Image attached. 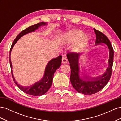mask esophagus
Instances as JSON below:
<instances>
[{
	"label": "esophagus",
	"instance_id": "34e87169",
	"mask_svg": "<svg viewBox=\"0 0 121 121\" xmlns=\"http://www.w3.org/2000/svg\"><path fill=\"white\" fill-rule=\"evenodd\" d=\"M67 62V57L65 56V55H64V56L62 58V63L64 64V63H66Z\"/></svg>",
	"mask_w": 121,
	"mask_h": 121
}]
</instances>
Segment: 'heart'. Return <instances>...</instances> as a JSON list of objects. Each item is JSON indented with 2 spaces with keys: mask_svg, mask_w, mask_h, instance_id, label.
Instances as JSON below:
<instances>
[{
  "mask_svg": "<svg viewBox=\"0 0 121 121\" xmlns=\"http://www.w3.org/2000/svg\"><path fill=\"white\" fill-rule=\"evenodd\" d=\"M82 34L80 30H74L67 34L65 36V39L68 43L73 42L77 39ZM89 41V37L86 34H82L79 37L78 40L72 46V50L75 52H80L87 46Z\"/></svg>",
  "mask_w": 121,
  "mask_h": 121,
  "instance_id": "obj_1",
  "label": "heart"
}]
</instances>
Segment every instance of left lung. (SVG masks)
<instances>
[{"label":"left lung","mask_w":121,"mask_h":121,"mask_svg":"<svg viewBox=\"0 0 121 121\" xmlns=\"http://www.w3.org/2000/svg\"><path fill=\"white\" fill-rule=\"evenodd\" d=\"M96 34L95 43H104L108 46L109 51V59L108 67L106 71L101 77L94 78V81H85L80 78L79 75L78 58L79 54L74 52L69 53L67 54V59L70 63L71 74L70 80L73 87L78 92L85 95H91L97 93L105 87L111 77L113 60V49L110 41L104 34L94 28ZM87 80V78H85ZM85 78H83L84 80ZM89 79V78H88Z\"/></svg>","instance_id":"left-lung-1"}]
</instances>
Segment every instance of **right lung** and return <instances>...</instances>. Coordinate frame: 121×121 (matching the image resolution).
<instances>
[{"instance_id": "right-lung-1", "label": "right lung", "mask_w": 121, "mask_h": 121, "mask_svg": "<svg viewBox=\"0 0 121 121\" xmlns=\"http://www.w3.org/2000/svg\"><path fill=\"white\" fill-rule=\"evenodd\" d=\"M46 24L44 22H41L40 23L34 24V25L28 27V28H26L25 29L23 30L21 32L13 41L11 48V49H10L9 55H11V52L13 46H14V44L16 43L17 41L19 39V38L20 37L22 36L24 34H25L26 33H28L31 31H34V30L37 29L39 27L43 25H46ZM61 61L62 56H61V55L58 57L57 58L53 59L51 60L49 62V63L48 64L46 68L45 73H44V75L42 80L40 81L39 82H36V84H35L32 86H31L30 87L24 88L18 85V84L15 81V78H13V71L12 69V65L11 58H9V62L11 68L12 75L15 83L16 84L17 86H18L20 90H21L24 93L31 95L35 96H39L44 94L48 91V90L50 88L52 84L55 72L56 71L57 69H58L61 66Z\"/></svg>"}]
</instances>
